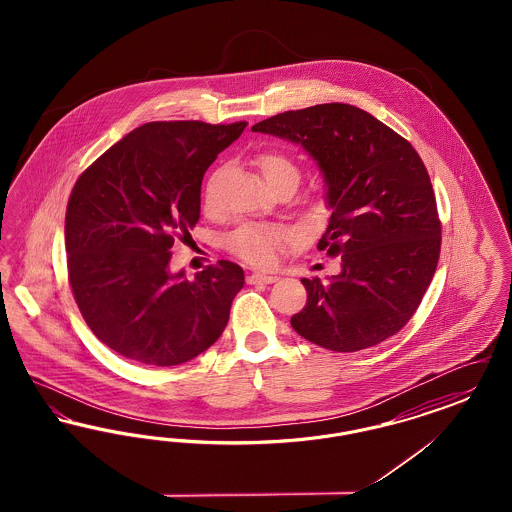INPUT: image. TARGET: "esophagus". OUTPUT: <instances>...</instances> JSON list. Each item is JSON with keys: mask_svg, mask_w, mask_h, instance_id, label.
Returning <instances> with one entry per match:
<instances>
[{"mask_svg": "<svg viewBox=\"0 0 512 512\" xmlns=\"http://www.w3.org/2000/svg\"><path fill=\"white\" fill-rule=\"evenodd\" d=\"M278 276L276 274H261V272H253L247 276V284H272L276 282Z\"/></svg>", "mask_w": 512, "mask_h": 512, "instance_id": "obj_1", "label": "esophagus"}]
</instances>
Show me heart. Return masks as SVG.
<instances>
[{"label":"heart","instance_id":"b5f03b06","mask_svg":"<svg viewBox=\"0 0 512 512\" xmlns=\"http://www.w3.org/2000/svg\"><path fill=\"white\" fill-rule=\"evenodd\" d=\"M257 167L267 178L268 184L293 176L299 182V169L293 163L292 159L276 149H268L257 155ZM205 205H211V184L205 192ZM293 240V234L290 230L282 226H272V224H242L238 226L226 240V247L244 259L245 263L255 265V267H267L274 259L276 253L290 244Z\"/></svg>","mask_w":512,"mask_h":512}]
</instances>
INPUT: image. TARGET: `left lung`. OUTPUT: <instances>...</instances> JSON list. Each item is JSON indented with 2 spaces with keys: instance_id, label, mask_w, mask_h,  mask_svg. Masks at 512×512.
Instances as JSON below:
<instances>
[{
  "instance_id": "1",
  "label": "left lung",
  "mask_w": 512,
  "mask_h": 512,
  "mask_svg": "<svg viewBox=\"0 0 512 512\" xmlns=\"http://www.w3.org/2000/svg\"><path fill=\"white\" fill-rule=\"evenodd\" d=\"M303 149L324 174L332 217L318 249L341 255L338 276L301 278L293 330L324 349L353 353L397 334L438 267L441 222L414 147L359 107L322 103L251 126Z\"/></svg>"
}]
</instances>
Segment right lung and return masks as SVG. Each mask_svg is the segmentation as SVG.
<instances>
[{
    "mask_svg": "<svg viewBox=\"0 0 512 512\" xmlns=\"http://www.w3.org/2000/svg\"><path fill=\"white\" fill-rule=\"evenodd\" d=\"M247 122H147L74 184L65 247L74 301L101 343L146 366L182 365L224 332L244 270L219 261L194 280L169 270L199 220L201 180Z\"/></svg>",
    "mask_w": 512,
    "mask_h": 512,
    "instance_id": "obj_1",
    "label": "right lung"
}]
</instances>
